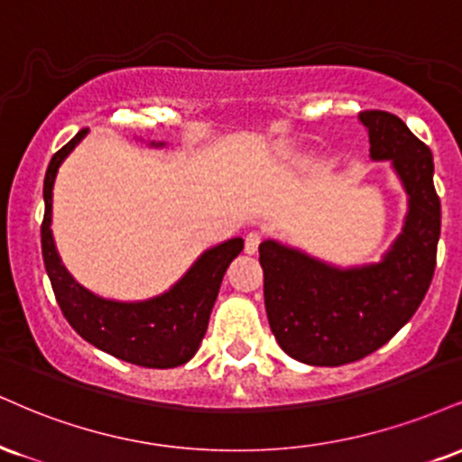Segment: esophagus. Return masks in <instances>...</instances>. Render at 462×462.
Listing matches in <instances>:
<instances>
[{"mask_svg": "<svg viewBox=\"0 0 462 462\" xmlns=\"http://www.w3.org/2000/svg\"><path fill=\"white\" fill-rule=\"evenodd\" d=\"M260 241H263V235H260V232H249V235L245 236V252L247 254H255L258 252V245H260Z\"/></svg>", "mask_w": 462, "mask_h": 462, "instance_id": "34e87169", "label": "esophagus"}]
</instances>
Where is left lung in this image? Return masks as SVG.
<instances>
[{
    "label": "left lung",
    "mask_w": 462,
    "mask_h": 462,
    "mask_svg": "<svg viewBox=\"0 0 462 462\" xmlns=\"http://www.w3.org/2000/svg\"><path fill=\"white\" fill-rule=\"evenodd\" d=\"M370 157L390 161L409 210L381 263L340 269L277 241L260 243L264 308L282 351L310 365L364 359L407 325L430 286L441 235L432 152L398 116L359 114Z\"/></svg>",
    "instance_id": "8db88e82"
}]
</instances>
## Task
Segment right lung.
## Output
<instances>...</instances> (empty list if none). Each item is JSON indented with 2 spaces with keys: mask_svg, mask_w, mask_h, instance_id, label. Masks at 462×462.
Wrapping results in <instances>:
<instances>
[{
  "mask_svg": "<svg viewBox=\"0 0 462 462\" xmlns=\"http://www.w3.org/2000/svg\"><path fill=\"white\" fill-rule=\"evenodd\" d=\"M81 129L53 154L44 174V219L41 226L42 260L64 319L92 346L143 368H176L198 353L207 333L221 280L243 252V238H230L204 252L168 292L146 301H111L72 280L60 260L51 235L53 182L62 161L86 137ZM163 146V143H150Z\"/></svg>",
  "mask_w": 462,
  "mask_h": 462,
  "instance_id": "1",
  "label": "right lung"
}]
</instances>
